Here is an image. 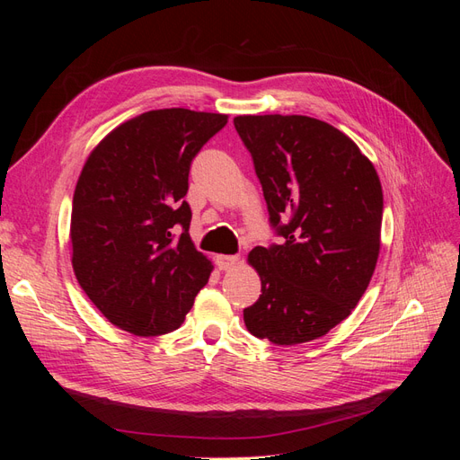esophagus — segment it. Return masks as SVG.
Segmentation results:
<instances>
[{"instance_id": "34e87169", "label": "esophagus", "mask_w": 460, "mask_h": 460, "mask_svg": "<svg viewBox=\"0 0 460 460\" xmlns=\"http://www.w3.org/2000/svg\"><path fill=\"white\" fill-rule=\"evenodd\" d=\"M215 261H217V267L220 270H230L235 267V264H238V257L235 255H217Z\"/></svg>"}]
</instances>
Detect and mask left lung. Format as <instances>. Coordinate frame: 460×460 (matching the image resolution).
<instances>
[{"label": "left lung", "instance_id": "obj_1", "mask_svg": "<svg viewBox=\"0 0 460 460\" xmlns=\"http://www.w3.org/2000/svg\"><path fill=\"white\" fill-rule=\"evenodd\" d=\"M234 127L280 238L249 253L262 294L243 309L245 326L276 345L316 340L351 314L374 274L380 178L353 140L318 119L245 115Z\"/></svg>", "mask_w": 460, "mask_h": 460}]
</instances>
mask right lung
<instances>
[{
  "mask_svg": "<svg viewBox=\"0 0 460 460\" xmlns=\"http://www.w3.org/2000/svg\"><path fill=\"white\" fill-rule=\"evenodd\" d=\"M228 117L182 107L120 124L88 157L71 213L76 280L111 324L161 336L184 323L211 261L190 238L191 161Z\"/></svg>",
  "mask_w": 460,
  "mask_h": 460,
  "instance_id": "right-lung-1",
  "label": "right lung"
}]
</instances>
